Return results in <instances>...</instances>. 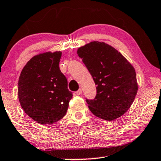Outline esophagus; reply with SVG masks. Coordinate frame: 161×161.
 <instances>
[{
    "label": "esophagus",
    "mask_w": 161,
    "mask_h": 161,
    "mask_svg": "<svg viewBox=\"0 0 161 161\" xmlns=\"http://www.w3.org/2000/svg\"><path fill=\"white\" fill-rule=\"evenodd\" d=\"M75 94H77V95H80V94H82V89H78V91H77V92H75Z\"/></svg>",
    "instance_id": "34e87169"
}]
</instances>
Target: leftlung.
Masks as SVG:
<instances>
[{"label": "left lung", "mask_w": 161, "mask_h": 161, "mask_svg": "<svg viewBox=\"0 0 161 161\" xmlns=\"http://www.w3.org/2000/svg\"><path fill=\"white\" fill-rule=\"evenodd\" d=\"M77 53L97 85L95 98L86 99L92 113L107 121L122 116L133 104L138 89L133 65L103 42H91L79 47Z\"/></svg>", "instance_id": "1"}]
</instances>
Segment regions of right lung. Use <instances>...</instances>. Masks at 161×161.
<instances>
[{
	"label": "right lung",
	"mask_w": 161,
	"mask_h": 161,
	"mask_svg": "<svg viewBox=\"0 0 161 161\" xmlns=\"http://www.w3.org/2000/svg\"><path fill=\"white\" fill-rule=\"evenodd\" d=\"M61 51L46 52L30 59L18 80L22 108L39 124L50 125L66 115L72 93L59 68Z\"/></svg>",
	"instance_id": "add662e5"
}]
</instances>
